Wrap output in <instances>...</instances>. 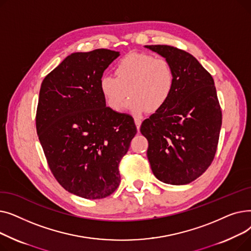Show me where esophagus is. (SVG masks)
Segmentation results:
<instances>
[{
	"instance_id": "34e87169",
	"label": "esophagus",
	"mask_w": 251,
	"mask_h": 251,
	"mask_svg": "<svg viewBox=\"0 0 251 251\" xmlns=\"http://www.w3.org/2000/svg\"><path fill=\"white\" fill-rule=\"evenodd\" d=\"M134 122H135V125H136L137 130H139L140 125H141V122H142V118H141V117H135V118H134Z\"/></svg>"
}]
</instances>
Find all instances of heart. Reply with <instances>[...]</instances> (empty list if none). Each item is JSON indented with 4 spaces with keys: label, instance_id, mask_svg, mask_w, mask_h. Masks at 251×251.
<instances>
[{
    "label": "heart",
    "instance_id": "b5f03b06",
    "mask_svg": "<svg viewBox=\"0 0 251 251\" xmlns=\"http://www.w3.org/2000/svg\"><path fill=\"white\" fill-rule=\"evenodd\" d=\"M115 74H104L100 79L101 95L114 111H120L129 95L127 111L153 113L164 107L173 92L174 70L164 58L132 52L119 61Z\"/></svg>",
    "mask_w": 251,
    "mask_h": 251
}]
</instances>
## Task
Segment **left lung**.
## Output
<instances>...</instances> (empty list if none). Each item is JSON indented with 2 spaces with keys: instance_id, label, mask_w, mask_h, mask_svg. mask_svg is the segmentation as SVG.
Masks as SVG:
<instances>
[{
  "instance_id": "1",
  "label": "left lung",
  "mask_w": 251,
  "mask_h": 251,
  "mask_svg": "<svg viewBox=\"0 0 251 251\" xmlns=\"http://www.w3.org/2000/svg\"><path fill=\"white\" fill-rule=\"evenodd\" d=\"M144 47L164 57L175 74L169 100L140 127L149 141L148 159L160 181L184 185L205 172L217 151L222 111L214 79L185 50L165 45Z\"/></svg>"
}]
</instances>
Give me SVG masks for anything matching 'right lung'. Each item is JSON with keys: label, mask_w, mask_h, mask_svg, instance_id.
<instances>
[{"label": "right lung", "mask_w": 251, "mask_h": 251, "mask_svg": "<svg viewBox=\"0 0 251 251\" xmlns=\"http://www.w3.org/2000/svg\"><path fill=\"white\" fill-rule=\"evenodd\" d=\"M120 52H73L49 73L39 90L36 132L60 185L86 200L111 195L119 164L137 130L133 118L105 105L100 79Z\"/></svg>", "instance_id": "1"}]
</instances>
